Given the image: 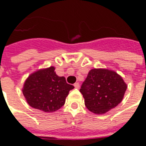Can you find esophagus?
Returning a JSON list of instances; mask_svg holds the SVG:
<instances>
[{
    "instance_id": "esophagus-1",
    "label": "esophagus",
    "mask_w": 146,
    "mask_h": 146,
    "mask_svg": "<svg viewBox=\"0 0 146 146\" xmlns=\"http://www.w3.org/2000/svg\"><path fill=\"white\" fill-rule=\"evenodd\" d=\"M74 87H75V88H80V84H79V83H75V84H74Z\"/></svg>"
}]
</instances>
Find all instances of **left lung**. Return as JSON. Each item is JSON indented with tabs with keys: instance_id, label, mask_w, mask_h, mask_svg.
Listing matches in <instances>:
<instances>
[{
	"instance_id": "8db88e82",
	"label": "left lung",
	"mask_w": 146,
	"mask_h": 146,
	"mask_svg": "<svg viewBox=\"0 0 146 146\" xmlns=\"http://www.w3.org/2000/svg\"><path fill=\"white\" fill-rule=\"evenodd\" d=\"M127 88V84L118 73L100 68L89 71L80 92L86 107L91 112L104 114L121 102Z\"/></svg>"
}]
</instances>
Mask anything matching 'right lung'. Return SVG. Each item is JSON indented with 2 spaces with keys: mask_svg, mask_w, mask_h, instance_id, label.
<instances>
[{
  "mask_svg": "<svg viewBox=\"0 0 146 146\" xmlns=\"http://www.w3.org/2000/svg\"><path fill=\"white\" fill-rule=\"evenodd\" d=\"M54 66L40 69L31 73L25 80L23 94L31 107L45 113L59 110L66 102L70 90L64 76H58Z\"/></svg>",
  "mask_w": 146,
  "mask_h": 146,
  "instance_id": "1",
  "label": "right lung"
}]
</instances>
